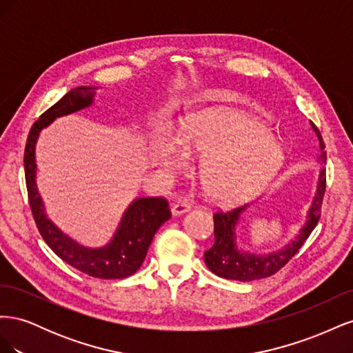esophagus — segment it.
Returning a JSON list of instances; mask_svg holds the SVG:
<instances>
[{
  "label": "esophagus",
  "mask_w": 353,
  "mask_h": 353,
  "mask_svg": "<svg viewBox=\"0 0 353 353\" xmlns=\"http://www.w3.org/2000/svg\"><path fill=\"white\" fill-rule=\"evenodd\" d=\"M191 209H193V206L188 205V203H185V201H178V203H174V205L170 206V212H172V216L183 215V213H187Z\"/></svg>",
  "instance_id": "34e87169"
}]
</instances>
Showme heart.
I'll return each instance as SVG.
<instances>
[{
	"label": "heart",
	"mask_w": 353,
	"mask_h": 353,
	"mask_svg": "<svg viewBox=\"0 0 353 353\" xmlns=\"http://www.w3.org/2000/svg\"><path fill=\"white\" fill-rule=\"evenodd\" d=\"M190 156H201V187L221 205H234L258 193L284 162L280 141L262 122L223 109L190 113L179 140L160 134L150 145L152 163L166 174L184 172Z\"/></svg>",
	"instance_id": "heart-1"
}]
</instances>
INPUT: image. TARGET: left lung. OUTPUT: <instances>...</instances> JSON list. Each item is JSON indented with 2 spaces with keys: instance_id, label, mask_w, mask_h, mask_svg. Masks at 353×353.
<instances>
[{
  "instance_id": "8db88e82",
  "label": "left lung",
  "mask_w": 353,
  "mask_h": 353,
  "mask_svg": "<svg viewBox=\"0 0 353 353\" xmlns=\"http://www.w3.org/2000/svg\"><path fill=\"white\" fill-rule=\"evenodd\" d=\"M311 128L316 135L318 148H319V157L316 162L319 165H325L327 153L325 145L323 141L321 132L318 128L312 123ZM325 191V169L323 168L321 172L318 175V183L314 193V199L306 213V221L302 223L299 232L294 239L287 243L284 248L274 250L270 253H254L244 250L239 245L237 241V227L241 222L243 213L250 208V205L241 206L239 209H234L231 212H218L213 216L215 221V243L212 248L205 252V262L208 268L216 274L218 276L227 280H236V281H253L259 279H266L271 276L283 266L290 261L296 252L302 248V244L309 237V234L314 231L316 223L321 215V205L323 197Z\"/></svg>"
}]
</instances>
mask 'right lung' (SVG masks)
<instances>
[{"mask_svg":"<svg viewBox=\"0 0 353 353\" xmlns=\"http://www.w3.org/2000/svg\"><path fill=\"white\" fill-rule=\"evenodd\" d=\"M97 90L99 87L70 90L34 123L25 148V176L32 215L50 249L60 259L83 274L95 279L116 280L132 275L144 262L156 231L170 218L168 201L162 197L134 199L122 213L112 239L100 248H90L69 237L48 218L44 200L41 199L37 185L35 150L41 131L57 117L91 108Z\"/></svg>","mask_w":353,"mask_h":353,"instance_id":"add662e5","label":"right lung"}]
</instances>
